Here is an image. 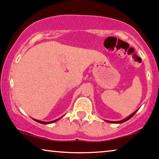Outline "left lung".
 <instances>
[{"label":"left lung","mask_w":159,"mask_h":159,"mask_svg":"<svg viewBox=\"0 0 159 159\" xmlns=\"http://www.w3.org/2000/svg\"><path fill=\"white\" fill-rule=\"evenodd\" d=\"M137 112V111H136V112H134V113H132V114H131V115H129V117H126V118L125 119H124V120H120V121H116V122H111V121H108V122H110V123H123V122H125V121H126V120H129L130 118H131V117H132L134 115H135V113Z\"/></svg>","instance_id":"1"}]
</instances>
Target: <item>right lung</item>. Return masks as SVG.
<instances>
[{
    "label": "right lung",
    "instance_id": "right-lung-1",
    "mask_svg": "<svg viewBox=\"0 0 159 159\" xmlns=\"http://www.w3.org/2000/svg\"><path fill=\"white\" fill-rule=\"evenodd\" d=\"M59 119H60V118H59ZM59 119H57V120H53V121H50V122H44V121H41V120H35V119H34V120L35 121H36V122L39 123H42V124H49V123H54V122H55V121L58 120Z\"/></svg>",
    "mask_w": 159,
    "mask_h": 159
}]
</instances>
